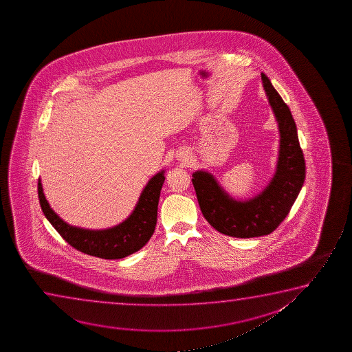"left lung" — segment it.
Returning <instances> with one entry per match:
<instances>
[{
  "label": "left lung",
  "instance_id": "left-lung-1",
  "mask_svg": "<svg viewBox=\"0 0 352 352\" xmlns=\"http://www.w3.org/2000/svg\"><path fill=\"white\" fill-rule=\"evenodd\" d=\"M261 77L280 132L276 170L268 186L248 201H236L212 174H192L203 217L225 236L254 238L272 233L287 217L305 179V161L292 114L265 73Z\"/></svg>",
  "mask_w": 352,
  "mask_h": 352
}]
</instances>
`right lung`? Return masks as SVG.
I'll return each instance as SVG.
<instances>
[{
	"label": "right lung",
	"instance_id": "1",
	"mask_svg": "<svg viewBox=\"0 0 352 352\" xmlns=\"http://www.w3.org/2000/svg\"><path fill=\"white\" fill-rule=\"evenodd\" d=\"M164 170L155 174L140 193L135 210L125 221L107 230H84L63 221L45 199L38 179L39 204L44 215L69 245L80 252L104 260H119L140 250L154 234Z\"/></svg>",
	"mask_w": 352,
	"mask_h": 352
}]
</instances>
